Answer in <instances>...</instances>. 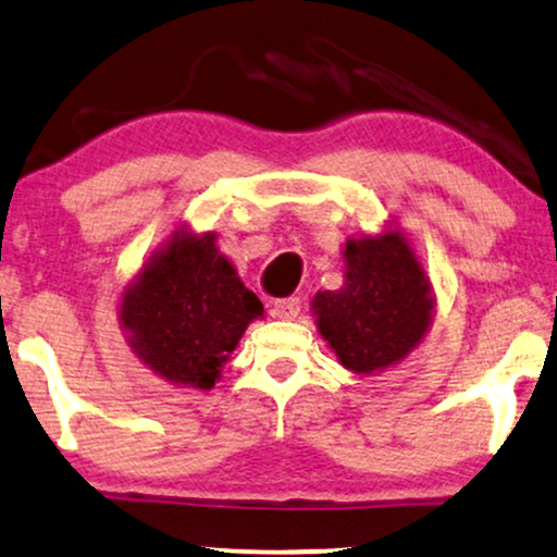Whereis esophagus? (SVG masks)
Returning <instances> with one entry per match:
<instances>
[{"label": "esophagus", "instance_id": "34e87169", "mask_svg": "<svg viewBox=\"0 0 557 557\" xmlns=\"http://www.w3.org/2000/svg\"><path fill=\"white\" fill-rule=\"evenodd\" d=\"M302 302L300 297H280V300H275V305H272V312H275V318L280 320H293L297 318V312H300Z\"/></svg>", "mask_w": 557, "mask_h": 557}]
</instances>
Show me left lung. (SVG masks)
I'll return each mask as SVG.
<instances>
[{
	"mask_svg": "<svg viewBox=\"0 0 557 557\" xmlns=\"http://www.w3.org/2000/svg\"><path fill=\"white\" fill-rule=\"evenodd\" d=\"M346 285L312 297L318 331L348 371L373 373L417 348L434 297L401 232L346 242Z\"/></svg>",
	"mask_w": 557,
	"mask_h": 557,
	"instance_id": "1",
	"label": "left lung"
}]
</instances>
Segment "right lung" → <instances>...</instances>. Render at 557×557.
I'll list each match as a JSON object with an SVG mask.
<instances>
[{
    "mask_svg": "<svg viewBox=\"0 0 557 557\" xmlns=\"http://www.w3.org/2000/svg\"><path fill=\"white\" fill-rule=\"evenodd\" d=\"M214 239L211 232H176L121 300V323L136 356L171 383L207 391L247 325L264 312Z\"/></svg>",
    "mask_w": 557,
    "mask_h": 557,
    "instance_id": "1",
    "label": "right lung"
}]
</instances>
